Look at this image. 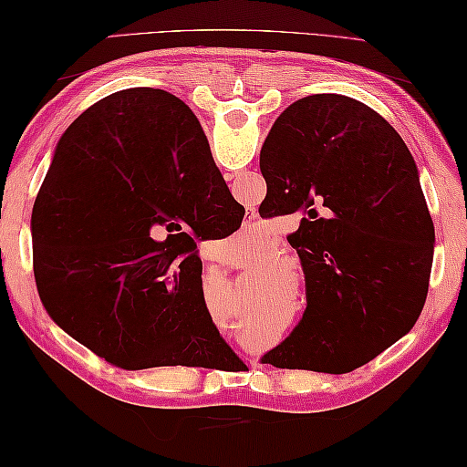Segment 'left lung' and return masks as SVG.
<instances>
[{"label":"left lung","mask_w":467,"mask_h":467,"mask_svg":"<svg viewBox=\"0 0 467 467\" xmlns=\"http://www.w3.org/2000/svg\"><path fill=\"white\" fill-rule=\"evenodd\" d=\"M278 214L306 272L307 307L263 362L343 375L415 327L434 261V223L417 164L394 128L360 100L314 94L282 111L261 150Z\"/></svg>","instance_id":"obj_1"}]
</instances>
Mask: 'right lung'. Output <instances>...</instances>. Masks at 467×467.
I'll list each match as a JSON object with an SVG mask.
<instances>
[{"instance_id": "1", "label": "right lung", "mask_w": 467, "mask_h": 467, "mask_svg": "<svg viewBox=\"0 0 467 467\" xmlns=\"http://www.w3.org/2000/svg\"><path fill=\"white\" fill-rule=\"evenodd\" d=\"M242 217L183 100L113 92L58 139L33 206L39 299L67 335L126 370L246 367L208 314L186 232L208 238ZM161 228L167 240L151 239Z\"/></svg>"}]
</instances>
